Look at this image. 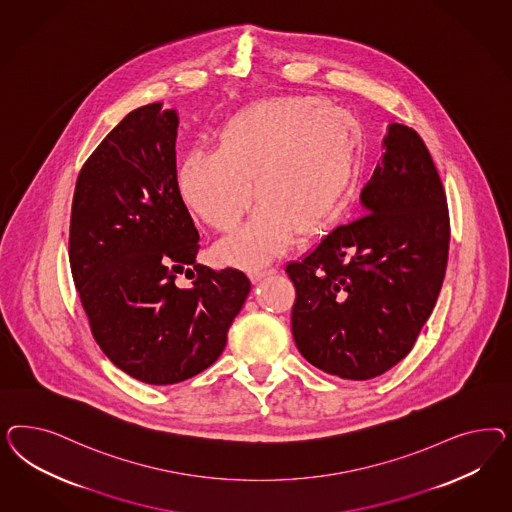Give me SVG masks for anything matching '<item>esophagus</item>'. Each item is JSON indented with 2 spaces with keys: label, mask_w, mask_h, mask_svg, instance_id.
<instances>
[{
  "label": "esophagus",
  "mask_w": 512,
  "mask_h": 512,
  "mask_svg": "<svg viewBox=\"0 0 512 512\" xmlns=\"http://www.w3.org/2000/svg\"><path fill=\"white\" fill-rule=\"evenodd\" d=\"M274 272H276L274 268H253V270H249V278L253 281H261L266 276H272Z\"/></svg>",
  "instance_id": "obj_1"
}]
</instances>
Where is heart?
Masks as SVG:
<instances>
[{
  "label": "heart",
  "mask_w": 512,
  "mask_h": 512,
  "mask_svg": "<svg viewBox=\"0 0 512 512\" xmlns=\"http://www.w3.org/2000/svg\"><path fill=\"white\" fill-rule=\"evenodd\" d=\"M360 167V125L319 97L255 103L216 131L214 148L191 146L176 167L187 208L231 233L253 197L248 225L217 248L225 263L274 259L295 236H313L340 212Z\"/></svg>",
  "instance_id": "b5f03b06"
}]
</instances>
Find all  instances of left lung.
<instances>
[{"label":"left lung","mask_w":512,"mask_h":512,"mask_svg":"<svg viewBox=\"0 0 512 512\" xmlns=\"http://www.w3.org/2000/svg\"><path fill=\"white\" fill-rule=\"evenodd\" d=\"M387 152L360 193L366 214L336 227L302 261L291 328L315 368L366 381L413 349L449 259L447 195L424 140L392 124Z\"/></svg>","instance_id":"left-lung-1"}]
</instances>
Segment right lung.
Segmentation results:
<instances>
[{
	"label": "right lung",
	"instance_id": "add662e5",
	"mask_svg": "<svg viewBox=\"0 0 512 512\" xmlns=\"http://www.w3.org/2000/svg\"><path fill=\"white\" fill-rule=\"evenodd\" d=\"M174 110H133L80 169L69 263L101 351L148 385L210 368L248 298V276L195 263L199 233L176 189ZM186 273L192 283H175Z\"/></svg>",
	"mask_w": 512,
	"mask_h": 512
}]
</instances>
